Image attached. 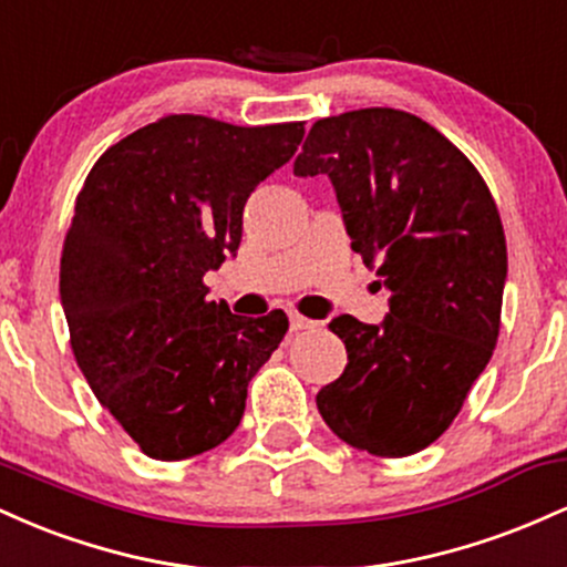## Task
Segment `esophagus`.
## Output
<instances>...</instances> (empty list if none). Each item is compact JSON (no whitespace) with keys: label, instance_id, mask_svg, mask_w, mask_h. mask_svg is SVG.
Wrapping results in <instances>:
<instances>
[{"label":"esophagus","instance_id":"obj_1","mask_svg":"<svg viewBox=\"0 0 567 567\" xmlns=\"http://www.w3.org/2000/svg\"><path fill=\"white\" fill-rule=\"evenodd\" d=\"M311 328H317L315 320H309V317H303V315H290L292 333H298V330H311Z\"/></svg>","mask_w":567,"mask_h":567}]
</instances>
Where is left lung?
<instances>
[{"mask_svg": "<svg viewBox=\"0 0 567 567\" xmlns=\"http://www.w3.org/2000/svg\"><path fill=\"white\" fill-rule=\"evenodd\" d=\"M292 173L333 181L351 250L389 290L381 324L330 322L349 362L317 394L324 424L381 458L424 451L498 341L506 237L491 188L440 130L400 109L317 120Z\"/></svg>", "mask_w": 567, "mask_h": 567, "instance_id": "1", "label": "left lung"}]
</instances>
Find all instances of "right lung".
Listing matches in <instances>:
<instances>
[{
    "mask_svg": "<svg viewBox=\"0 0 567 567\" xmlns=\"http://www.w3.org/2000/svg\"><path fill=\"white\" fill-rule=\"evenodd\" d=\"M301 138L303 122L171 114L106 148L76 194L61 256L71 351L148 458L231 437L247 383L288 333L282 309L237 317L202 277L237 252L247 197Z\"/></svg>",
    "mask_w": 567,
    "mask_h": 567,
    "instance_id": "right-lung-1",
    "label": "right lung"
}]
</instances>
